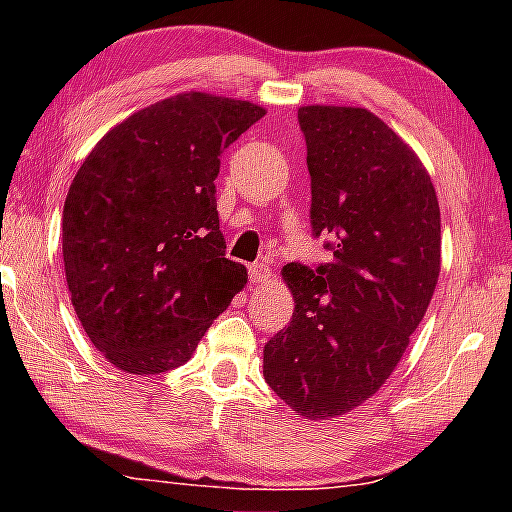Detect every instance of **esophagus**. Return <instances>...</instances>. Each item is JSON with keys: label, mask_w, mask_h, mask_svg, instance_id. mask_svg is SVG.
Segmentation results:
<instances>
[{"label": "esophagus", "mask_w": 512, "mask_h": 512, "mask_svg": "<svg viewBox=\"0 0 512 512\" xmlns=\"http://www.w3.org/2000/svg\"><path fill=\"white\" fill-rule=\"evenodd\" d=\"M249 275H251V282L265 284V282H270L272 270H270V265H265V263H254L249 268Z\"/></svg>", "instance_id": "obj_1"}]
</instances>
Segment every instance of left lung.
Instances as JSON below:
<instances>
[{
    "label": "left lung",
    "instance_id": "obj_1",
    "mask_svg": "<svg viewBox=\"0 0 512 512\" xmlns=\"http://www.w3.org/2000/svg\"><path fill=\"white\" fill-rule=\"evenodd\" d=\"M314 235L333 263L284 265L293 319L263 349L270 389L305 419L366 403L403 359L440 275V207L422 160L363 107L298 109Z\"/></svg>",
    "mask_w": 512,
    "mask_h": 512
}]
</instances>
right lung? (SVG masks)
Masks as SVG:
<instances>
[{"label":"right lung","instance_id":"obj_1","mask_svg":"<svg viewBox=\"0 0 512 512\" xmlns=\"http://www.w3.org/2000/svg\"><path fill=\"white\" fill-rule=\"evenodd\" d=\"M263 116L249 100L172 95L114 125L76 172L62 212L67 286L118 370L184 366L247 284L223 254L214 179L221 151Z\"/></svg>","mask_w":512,"mask_h":512}]
</instances>
